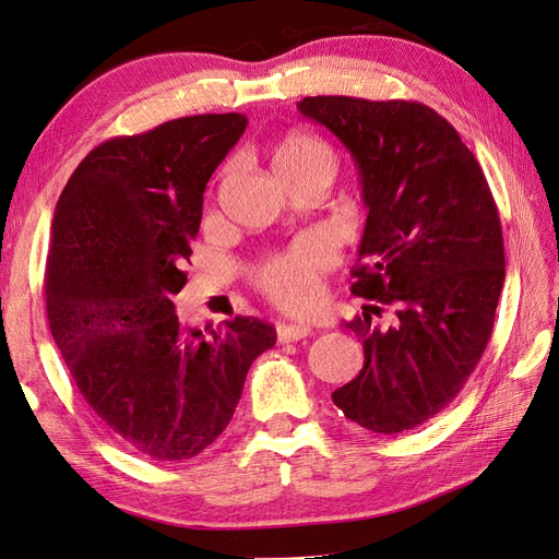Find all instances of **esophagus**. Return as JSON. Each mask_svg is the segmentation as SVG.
Here are the masks:
<instances>
[{
    "label": "esophagus",
    "instance_id": "esophagus-1",
    "mask_svg": "<svg viewBox=\"0 0 559 559\" xmlns=\"http://www.w3.org/2000/svg\"><path fill=\"white\" fill-rule=\"evenodd\" d=\"M310 335L308 326H300V324H280L277 326V341L280 343H296L302 341V337Z\"/></svg>",
    "mask_w": 559,
    "mask_h": 559
}]
</instances>
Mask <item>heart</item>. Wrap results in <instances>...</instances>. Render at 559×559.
<instances>
[{
	"mask_svg": "<svg viewBox=\"0 0 559 559\" xmlns=\"http://www.w3.org/2000/svg\"><path fill=\"white\" fill-rule=\"evenodd\" d=\"M273 167L277 177H294L335 167L333 148L306 132H292L273 146ZM337 253L324 233L302 235L282 251L270 253L253 267L257 289L282 310L302 312L314 306L319 296V275L335 263Z\"/></svg>",
	"mask_w": 559,
	"mask_h": 559,
	"instance_id": "b5f03b06",
	"label": "heart"
}]
</instances>
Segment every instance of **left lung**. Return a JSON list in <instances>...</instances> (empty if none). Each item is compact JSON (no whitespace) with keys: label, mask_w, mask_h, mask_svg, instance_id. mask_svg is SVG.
I'll return each mask as SVG.
<instances>
[{"label":"left lung","mask_w":559,"mask_h":559,"mask_svg":"<svg viewBox=\"0 0 559 559\" xmlns=\"http://www.w3.org/2000/svg\"><path fill=\"white\" fill-rule=\"evenodd\" d=\"M300 114L352 154L368 207L352 294L373 300L349 329L364 368L335 389L347 419L401 433L441 413L478 366L506 277L492 191L456 130L408 99L317 95ZM397 310L380 332L369 314Z\"/></svg>","instance_id":"obj_1"}]
</instances>
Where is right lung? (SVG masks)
Wrapping results in <instances>:
<instances>
[{
	"label": "right lung",
	"instance_id": "obj_1",
	"mask_svg": "<svg viewBox=\"0 0 559 559\" xmlns=\"http://www.w3.org/2000/svg\"><path fill=\"white\" fill-rule=\"evenodd\" d=\"M247 128L200 114L114 138L79 163L50 224L46 312L81 396L142 456L191 460L235 413L253 359L277 341L257 317L183 329L173 296L202 193Z\"/></svg>",
	"mask_w": 559,
	"mask_h": 559
}]
</instances>
